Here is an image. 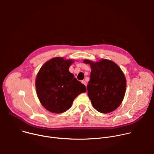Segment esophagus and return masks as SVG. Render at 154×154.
I'll use <instances>...</instances> for the list:
<instances>
[{
  "instance_id": "obj_1",
  "label": "esophagus",
  "mask_w": 154,
  "mask_h": 154,
  "mask_svg": "<svg viewBox=\"0 0 154 154\" xmlns=\"http://www.w3.org/2000/svg\"><path fill=\"white\" fill-rule=\"evenodd\" d=\"M82 83L83 85H85V86L86 85V82L85 80H82Z\"/></svg>"
}]
</instances>
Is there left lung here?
<instances>
[{"instance_id":"1","label":"left lung","mask_w":154,"mask_h":154,"mask_svg":"<svg viewBox=\"0 0 154 154\" xmlns=\"http://www.w3.org/2000/svg\"><path fill=\"white\" fill-rule=\"evenodd\" d=\"M91 72L87 85L88 94L93 107L102 113H110L121 105L125 96L126 79L118 66L102 59L98 62L84 60Z\"/></svg>"}]
</instances>
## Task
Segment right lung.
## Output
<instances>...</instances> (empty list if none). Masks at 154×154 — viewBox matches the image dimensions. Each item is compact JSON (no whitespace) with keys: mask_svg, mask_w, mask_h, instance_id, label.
I'll return each mask as SVG.
<instances>
[{"mask_svg":"<svg viewBox=\"0 0 154 154\" xmlns=\"http://www.w3.org/2000/svg\"><path fill=\"white\" fill-rule=\"evenodd\" d=\"M72 60L54 58L42 65L35 85L42 105L54 113H61L71 108L74 99L86 91L85 86L69 71Z\"/></svg>","mask_w":154,"mask_h":154,"instance_id":"add662e5","label":"right lung"}]
</instances>
